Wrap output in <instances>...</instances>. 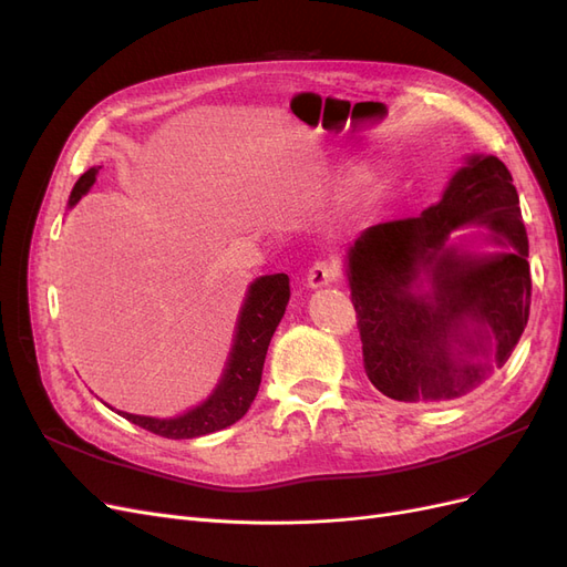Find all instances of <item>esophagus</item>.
<instances>
[{"label": "esophagus", "mask_w": 567, "mask_h": 567, "mask_svg": "<svg viewBox=\"0 0 567 567\" xmlns=\"http://www.w3.org/2000/svg\"><path fill=\"white\" fill-rule=\"evenodd\" d=\"M338 279V267L333 262H315L307 271V286L310 288H323Z\"/></svg>", "instance_id": "esophagus-1"}]
</instances>
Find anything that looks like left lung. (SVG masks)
I'll return each mask as SVG.
<instances>
[{
	"label": "left lung",
	"instance_id": "obj_1",
	"mask_svg": "<svg viewBox=\"0 0 567 567\" xmlns=\"http://www.w3.org/2000/svg\"><path fill=\"white\" fill-rule=\"evenodd\" d=\"M527 234L506 165L463 156L419 217L364 229L346 252L364 369L398 402H452L506 364L529 317Z\"/></svg>",
	"mask_w": 567,
	"mask_h": 567
}]
</instances>
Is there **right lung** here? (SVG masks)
<instances>
[{
  "mask_svg": "<svg viewBox=\"0 0 567 567\" xmlns=\"http://www.w3.org/2000/svg\"><path fill=\"white\" fill-rule=\"evenodd\" d=\"M99 169L101 165L90 167L87 173L75 182L71 198H68V208H73L82 196L90 194ZM288 300V274H265V277H257L255 281H250L246 298L241 302V310H238L236 317L231 350L225 369H221L217 385L203 402L186 409L184 414L169 419L127 414V411H117V414L127 419L130 423L144 427V431H151L167 440H192L200 435H210L221 431V427L234 425L238 419H244L255 400L257 388H260L269 340L274 331H277Z\"/></svg>",
  "mask_w": 567,
  "mask_h": 567,
  "instance_id": "obj_1",
  "label": "right lung"
}]
</instances>
